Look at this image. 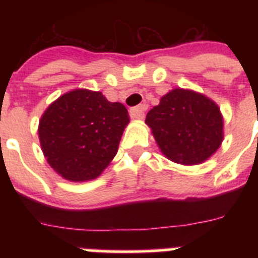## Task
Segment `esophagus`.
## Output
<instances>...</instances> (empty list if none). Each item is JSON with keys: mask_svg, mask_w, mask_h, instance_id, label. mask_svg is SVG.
Wrapping results in <instances>:
<instances>
[{"mask_svg": "<svg viewBox=\"0 0 258 258\" xmlns=\"http://www.w3.org/2000/svg\"><path fill=\"white\" fill-rule=\"evenodd\" d=\"M147 109L146 104H141V106H137L134 108L131 109V117L132 118H143L145 117V112Z\"/></svg>", "mask_w": 258, "mask_h": 258, "instance_id": "obj_1", "label": "esophagus"}]
</instances>
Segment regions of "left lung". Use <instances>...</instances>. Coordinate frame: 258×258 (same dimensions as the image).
Returning <instances> with one entry per match:
<instances>
[{"instance_id":"left-lung-1","label":"left lung","mask_w":258,"mask_h":258,"mask_svg":"<svg viewBox=\"0 0 258 258\" xmlns=\"http://www.w3.org/2000/svg\"><path fill=\"white\" fill-rule=\"evenodd\" d=\"M161 152L174 163L194 165L217 151L223 138L220 108L199 93L174 89L146 116Z\"/></svg>"}]
</instances>
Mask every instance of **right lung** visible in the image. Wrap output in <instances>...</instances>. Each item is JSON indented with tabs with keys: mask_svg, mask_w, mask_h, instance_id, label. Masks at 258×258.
<instances>
[{
	"mask_svg": "<svg viewBox=\"0 0 258 258\" xmlns=\"http://www.w3.org/2000/svg\"><path fill=\"white\" fill-rule=\"evenodd\" d=\"M127 122L124 104L77 89L50 104L38 137L52 169L63 178L83 182L97 178L111 163Z\"/></svg>",
	"mask_w": 258,
	"mask_h": 258,
	"instance_id": "right-lung-1",
	"label": "right lung"
}]
</instances>
